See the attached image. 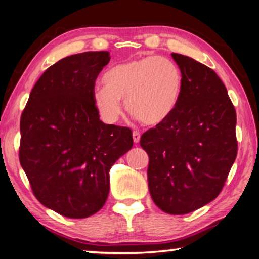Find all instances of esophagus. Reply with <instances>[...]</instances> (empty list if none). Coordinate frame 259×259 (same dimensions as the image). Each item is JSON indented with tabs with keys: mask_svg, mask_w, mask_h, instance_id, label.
<instances>
[{
	"mask_svg": "<svg viewBox=\"0 0 259 259\" xmlns=\"http://www.w3.org/2000/svg\"><path fill=\"white\" fill-rule=\"evenodd\" d=\"M133 137H134L135 144H138V143H140V141H141V134L138 133V131H134Z\"/></svg>",
	"mask_w": 259,
	"mask_h": 259,
	"instance_id": "1",
	"label": "esophagus"
}]
</instances>
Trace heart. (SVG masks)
Returning a JSON list of instances; mask_svg holds the SVG:
<instances>
[{
	"mask_svg": "<svg viewBox=\"0 0 259 259\" xmlns=\"http://www.w3.org/2000/svg\"><path fill=\"white\" fill-rule=\"evenodd\" d=\"M105 87L92 93L103 122L113 124L122 115L121 100L129 113L146 125H158L175 113L184 90L180 67L166 57L148 56L115 65L103 75Z\"/></svg>",
	"mask_w": 259,
	"mask_h": 259,
	"instance_id": "1",
	"label": "heart"
}]
</instances>
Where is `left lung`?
Here are the masks:
<instances>
[{
  "label": "left lung",
  "mask_w": 259,
  "mask_h": 259,
  "mask_svg": "<svg viewBox=\"0 0 259 259\" xmlns=\"http://www.w3.org/2000/svg\"><path fill=\"white\" fill-rule=\"evenodd\" d=\"M184 76L175 113L142 135L153 202L172 215L194 211L222 191L237 154L236 111L213 69L172 53Z\"/></svg>",
  "instance_id": "1"
}]
</instances>
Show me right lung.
I'll return each instance as SVG.
<instances>
[{
  "mask_svg": "<svg viewBox=\"0 0 259 259\" xmlns=\"http://www.w3.org/2000/svg\"><path fill=\"white\" fill-rule=\"evenodd\" d=\"M107 51L57 61L41 74L21 117L19 161L38 201L69 219L99 211L109 193V171L133 148L125 126L105 124L93 103Z\"/></svg>",
  "mask_w": 259,
  "mask_h": 259,
  "instance_id": "add662e5",
  "label": "right lung"
}]
</instances>
